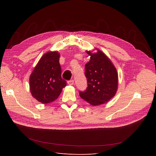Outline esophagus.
<instances>
[{"instance_id":"esophagus-1","label":"esophagus","mask_w":156,"mask_h":156,"mask_svg":"<svg viewBox=\"0 0 156 156\" xmlns=\"http://www.w3.org/2000/svg\"><path fill=\"white\" fill-rule=\"evenodd\" d=\"M73 83H74L73 80H69V81H68V84H69V85H73Z\"/></svg>"}]
</instances>
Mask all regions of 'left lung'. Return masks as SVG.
Wrapping results in <instances>:
<instances>
[{"label":"left lung","mask_w":156,"mask_h":156,"mask_svg":"<svg viewBox=\"0 0 156 156\" xmlns=\"http://www.w3.org/2000/svg\"><path fill=\"white\" fill-rule=\"evenodd\" d=\"M93 53L87 51L90 60L85 65L88 87L79 95L93 106L102 105L115 96L118 89V73L111 60L100 50Z\"/></svg>","instance_id":"left-lung-1"}]
</instances>
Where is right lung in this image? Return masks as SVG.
<instances>
[{
    "label": "right lung",
    "instance_id": "obj_1",
    "mask_svg": "<svg viewBox=\"0 0 156 156\" xmlns=\"http://www.w3.org/2000/svg\"><path fill=\"white\" fill-rule=\"evenodd\" d=\"M59 58L57 51L46 53L41 56L30 76L32 96L44 104L56 100L62 88L66 86V81L61 77Z\"/></svg>",
    "mask_w": 156,
    "mask_h": 156
}]
</instances>
